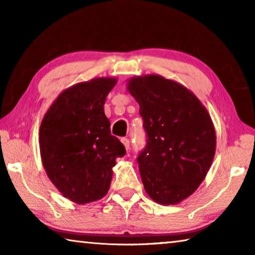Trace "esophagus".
<instances>
[{
	"label": "esophagus",
	"instance_id": "esophagus-1",
	"mask_svg": "<svg viewBox=\"0 0 255 255\" xmlns=\"http://www.w3.org/2000/svg\"><path fill=\"white\" fill-rule=\"evenodd\" d=\"M122 143L124 144L125 148H126V149L128 150V149H129V146H130V141H129L128 138H123V139H122Z\"/></svg>",
	"mask_w": 255,
	"mask_h": 255
}]
</instances>
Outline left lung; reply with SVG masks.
Segmentation results:
<instances>
[{"label":"left lung","mask_w":255,"mask_h":255,"mask_svg":"<svg viewBox=\"0 0 255 255\" xmlns=\"http://www.w3.org/2000/svg\"><path fill=\"white\" fill-rule=\"evenodd\" d=\"M127 90L147 133L137 158L145 191L159 205L180 204L199 188L213 163L216 131L209 112L184 85L157 74L131 77Z\"/></svg>","instance_id":"1"}]
</instances>
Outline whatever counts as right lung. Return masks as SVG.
<instances>
[{
	"label": "right lung",
	"instance_id": "obj_1",
	"mask_svg": "<svg viewBox=\"0 0 255 255\" xmlns=\"http://www.w3.org/2000/svg\"><path fill=\"white\" fill-rule=\"evenodd\" d=\"M116 77H96L70 86L56 98L39 129L44 169L63 197L79 205L102 199L109 191L116 158L126 154L110 133L105 115Z\"/></svg>",
	"mask_w": 255,
	"mask_h": 255
}]
</instances>
